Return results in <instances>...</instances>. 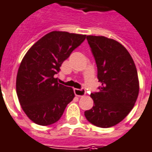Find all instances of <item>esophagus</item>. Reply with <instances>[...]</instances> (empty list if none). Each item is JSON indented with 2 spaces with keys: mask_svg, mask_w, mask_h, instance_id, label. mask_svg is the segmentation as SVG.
Here are the masks:
<instances>
[{
  "mask_svg": "<svg viewBox=\"0 0 152 152\" xmlns=\"http://www.w3.org/2000/svg\"><path fill=\"white\" fill-rule=\"evenodd\" d=\"M74 93L76 96H84L86 94V91L84 89H74Z\"/></svg>",
  "mask_w": 152,
  "mask_h": 152,
  "instance_id": "34e87169",
  "label": "esophagus"
}]
</instances>
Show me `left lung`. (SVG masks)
<instances>
[{
	"label": "left lung",
	"mask_w": 152,
	"mask_h": 152,
	"mask_svg": "<svg viewBox=\"0 0 152 152\" xmlns=\"http://www.w3.org/2000/svg\"><path fill=\"white\" fill-rule=\"evenodd\" d=\"M101 83L91 93L92 109L85 111L91 124L99 128L116 125L130 113L139 93L135 63L128 50L116 40L104 36H86Z\"/></svg>",
	"instance_id": "8db88e82"
}]
</instances>
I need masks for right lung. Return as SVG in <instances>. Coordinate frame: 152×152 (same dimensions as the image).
<instances>
[{
	"instance_id": "right-lung-1",
	"label": "right lung",
	"mask_w": 152,
	"mask_h": 152,
	"mask_svg": "<svg viewBox=\"0 0 152 152\" xmlns=\"http://www.w3.org/2000/svg\"><path fill=\"white\" fill-rule=\"evenodd\" d=\"M86 38L83 34L53 31L25 54L17 73L16 93L22 109L34 123L48 126L58 122L74 99L72 88L58 83L54 75Z\"/></svg>"
}]
</instances>
